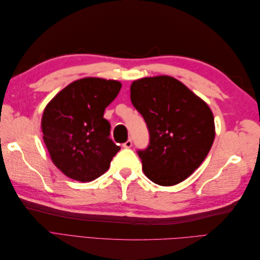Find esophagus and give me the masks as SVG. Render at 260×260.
Here are the masks:
<instances>
[{
  "label": "esophagus",
  "mask_w": 260,
  "mask_h": 260,
  "mask_svg": "<svg viewBox=\"0 0 260 260\" xmlns=\"http://www.w3.org/2000/svg\"><path fill=\"white\" fill-rule=\"evenodd\" d=\"M122 146H123L124 148H130V147L132 146V140H131V139L127 140V142H124V143L122 144Z\"/></svg>",
  "instance_id": "obj_1"
}]
</instances>
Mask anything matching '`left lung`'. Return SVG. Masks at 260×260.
<instances>
[{"label":"left lung","instance_id":"obj_1","mask_svg":"<svg viewBox=\"0 0 260 260\" xmlns=\"http://www.w3.org/2000/svg\"><path fill=\"white\" fill-rule=\"evenodd\" d=\"M130 92L132 105L149 132L148 146L138 151L145 176L164 186L182 182L200 167L214 143L210 108L169 76L133 81Z\"/></svg>","mask_w":260,"mask_h":260}]
</instances>
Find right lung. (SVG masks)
Returning <instances> with one entry per match:
<instances>
[{
	"mask_svg": "<svg viewBox=\"0 0 260 260\" xmlns=\"http://www.w3.org/2000/svg\"><path fill=\"white\" fill-rule=\"evenodd\" d=\"M121 83L101 78H83L62 89L46 105L42 132L51 159L62 174L81 182L106 172L120 149L104 118Z\"/></svg>",
	"mask_w": 260,
	"mask_h": 260,
	"instance_id": "add662e5",
	"label": "right lung"
}]
</instances>
